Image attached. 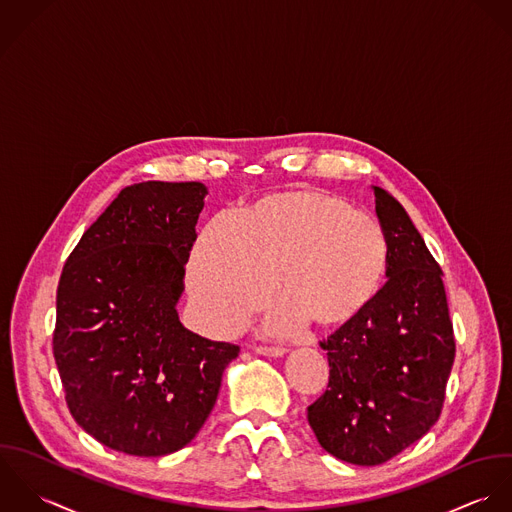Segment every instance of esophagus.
<instances>
[{
  "mask_svg": "<svg viewBox=\"0 0 512 512\" xmlns=\"http://www.w3.org/2000/svg\"><path fill=\"white\" fill-rule=\"evenodd\" d=\"M255 352L261 356H269V358H281L287 354V350L279 348V346H255Z\"/></svg>",
  "mask_w": 512,
  "mask_h": 512,
  "instance_id": "esophagus-1",
  "label": "esophagus"
}]
</instances>
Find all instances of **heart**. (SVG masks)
Masks as SVG:
<instances>
[{
	"mask_svg": "<svg viewBox=\"0 0 512 512\" xmlns=\"http://www.w3.org/2000/svg\"><path fill=\"white\" fill-rule=\"evenodd\" d=\"M388 273L376 219L326 192L293 190L249 205L237 221L213 217L194 243L188 289L207 326L235 332L275 289L283 303L265 326L291 334L312 320L338 328L370 307Z\"/></svg>",
	"mask_w": 512,
	"mask_h": 512,
	"instance_id": "obj_1",
	"label": "heart"
}]
</instances>
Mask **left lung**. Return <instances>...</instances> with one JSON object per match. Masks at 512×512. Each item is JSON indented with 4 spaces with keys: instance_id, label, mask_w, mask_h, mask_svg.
Masks as SVG:
<instances>
[{
    "instance_id": "1",
    "label": "left lung",
    "mask_w": 512,
    "mask_h": 512,
    "mask_svg": "<svg viewBox=\"0 0 512 512\" xmlns=\"http://www.w3.org/2000/svg\"><path fill=\"white\" fill-rule=\"evenodd\" d=\"M372 190L388 281L370 307L320 342L328 390L308 406L320 447L364 467L386 463L435 425L455 360L443 273L404 205Z\"/></svg>"
}]
</instances>
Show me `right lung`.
<instances>
[{
    "mask_svg": "<svg viewBox=\"0 0 512 512\" xmlns=\"http://www.w3.org/2000/svg\"><path fill=\"white\" fill-rule=\"evenodd\" d=\"M205 196L200 182L124 188L61 273L53 354L67 406L89 435L126 455L186 447L239 354L188 330L176 308Z\"/></svg>",
    "mask_w": 512,
    "mask_h": 512,
    "instance_id": "1",
    "label": "right lung"
}]
</instances>
